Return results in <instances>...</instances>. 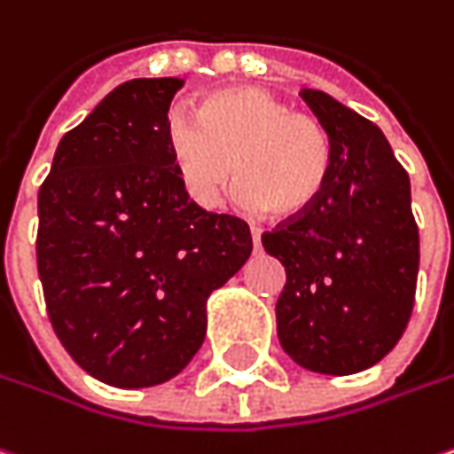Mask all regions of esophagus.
Instances as JSON below:
<instances>
[{
    "label": "esophagus",
    "instance_id": "esophagus-1",
    "mask_svg": "<svg viewBox=\"0 0 454 454\" xmlns=\"http://www.w3.org/2000/svg\"><path fill=\"white\" fill-rule=\"evenodd\" d=\"M251 241H254V247L259 248V244H262V228L251 226Z\"/></svg>",
    "mask_w": 454,
    "mask_h": 454
}]
</instances>
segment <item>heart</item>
<instances>
[{
	"mask_svg": "<svg viewBox=\"0 0 454 454\" xmlns=\"http://www.w3.org/2000/svg\"><path fill=\"white\" fill-rule=\"evenodd\" d=\"M165 139L180 185L207 210L221 206L233 175L244 206L297 218L320 200L333 172L327 129L259 86L215 90L195 111L175 106Z\"/></svg>",
	"mask_w": 454,
	"mask_h": 454,
	"instance_id": "heart-1",
	"label": "heart"
}]
</instances>
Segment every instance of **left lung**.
Listing matches in <instances>:
<instances>
[{"mask_svg": "<svg viewBox=\"0 0 454 454\" xmlns=\"http://www.w3.org/2000/svg\"><path fill=\"white\" fill-rule=\"evenodd\" d=\"M333 139L320 200L262 236L286 282L277 335L297 365L350 376L399 343L414 307L419 231L409 175L384 131L325 90L302 89Z\"/></svg>", "mask_w": 454, "mask_h": 454, "instance_id": "1", "label": "left lung"}]
</instances>
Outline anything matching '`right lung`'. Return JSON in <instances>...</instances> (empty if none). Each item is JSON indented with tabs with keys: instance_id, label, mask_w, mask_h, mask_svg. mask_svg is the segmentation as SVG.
<instances>
[{
	"instance_id": "right-lung-1",
	"label": "right lung",
	"mask_w": 454,
	"mask_h": 454,
	"mask_svg": "<svg viewBox=\"0 0 454 454\" xmlns=\"http://www.w3.org/2000/svg\"><path fill=\"white\" fill-rule=\"evenodd\" d=\"M183 78H134L60 139L37 195V271L70 358L119 388L169 381L206 338V302L247 264L248 226L183 190L165 139Z\"/></svg>"
}]
</instances>
